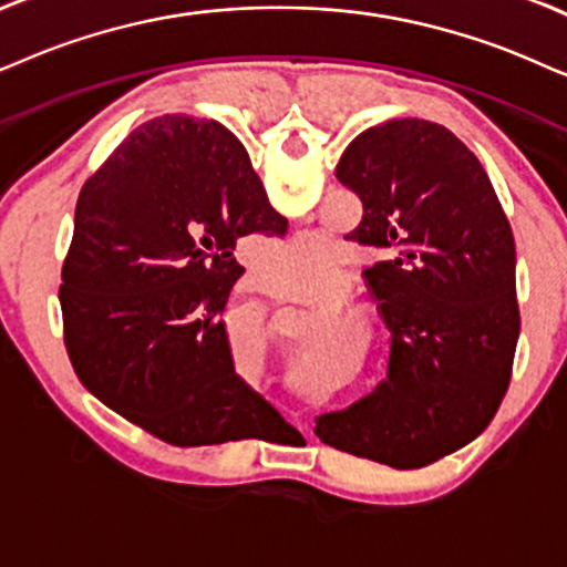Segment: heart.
I'll list each match as a JSON object with an SVG mask.
<instances>
[{
	"label": "heart",
	"mask_w": 567,
	"mask_h": 567,
	"mask_svg": "<svg viewBox=\"0 0 567 567\" xmlns=\"http://www.w3.org/2000/svg\"><path fill=\"white\" fill-rule=\"evenodd\" d=\"M332 264L327 259V240L319 233H306L279 246L277 264L271 269L275 282L271 290L279 296H296L313 288L321 277L329 275Z\"/></svg>",
	"instance_id": "heart-1"
}]
</instances>
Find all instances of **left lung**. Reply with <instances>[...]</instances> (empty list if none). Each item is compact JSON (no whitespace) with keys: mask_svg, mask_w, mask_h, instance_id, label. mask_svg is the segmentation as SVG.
Segmentation results:
<instances>
[{"mask_svg":"<svg viewBox=\"0 0 567 567\" xmlns=\"http://www.w3.org/2000/svg\"><path fill=\"white\" fill-rule=\"evenodd\" d=\"M334 175L363 204L348 240L382 256L363 275L392 340L384 382L321 413L313 432L342 453L421 468L476 440L511 384L513 230L482 162L429 120L369 127Z\"/></svg>","mask_w":567,"mask_h":567,"instance_id":"8db88e82","label":"left lung"}]
</instances>
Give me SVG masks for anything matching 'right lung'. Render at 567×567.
<instances>
[{"mask_svg": "<svg viewBox=\"0 0 567 567\" xmlns=\"http://www.w3.org/2000/svg\"><path fill=\"white\" fill-rule=\"evenodd\" d=\"M285 221L225 125L135 127L85 181L62 267L64 348L85 390L175 447L290 426L238 377L221 321L243 275L235 243Z\"/></svg>", "mask_w": 567, "mask_h": 567, "instance_id": "obj_1", "label": "right lung"}]
</instances>
